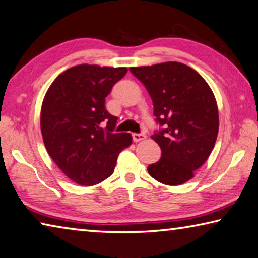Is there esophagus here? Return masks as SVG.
I'll list each match as a JSON object with an SVG mask.
<instances>
[{
  "label": "esophagus",
  "instance_id": "esophagus-1",
  "mask_svg": "<svg viewBox=\"0 0 258 258\" xmlns=\"http://www.w3.org/2000/svg\"><path fill=\"white\" fill-rule=\"evenodd\" d=\"M145 137H146L145 135H143V134H133V139L135 143L143 141V139H145Z\"/></svg>",
  "mask_w": 258,
  "mask_h": 258
}]
</instances>
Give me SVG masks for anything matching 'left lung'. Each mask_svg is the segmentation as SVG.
Wrapping results in <instances>:
<instances>
[{
	"label": "left lung",
	"mask_w": 258,
	"mask_h": 258,
	"mask_svg": "<svg viewBox=\"0 0 258 258\" xmlns=\"http://www.w3.org/2000/svg\"><path fill=\"white\" fill-rule=\"evenodd\" d=\"M153 100L154 116L163 125L152 135L161 159L147 167L154 179L180 185L194 177L216 143L219 126L216 98L205 79L177 61L130 67Z\"/></svg>",
	"instance_id": "1"
}]
</instances>
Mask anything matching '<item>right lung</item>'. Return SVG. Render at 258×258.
Segmentation results:
<instances>
[{"label": "right lung", "mask_w": 258, "mask_h": 258, "mask_svg": "<svg viewBox=\"0 0 258 258\" xmlns=\"http://www.w3.org/2000/svg\"><path fill=\"white\" fill-rule=\"evenodd\" d=\"M126 72V67L78 65L59 74L46 91L42 137L54 163L74 183L92 186L108 178L117 155L132 145L130 134H113L117 117L105 108V98Z\"/></svg>", "instance_id": "1"}]
</instances>
